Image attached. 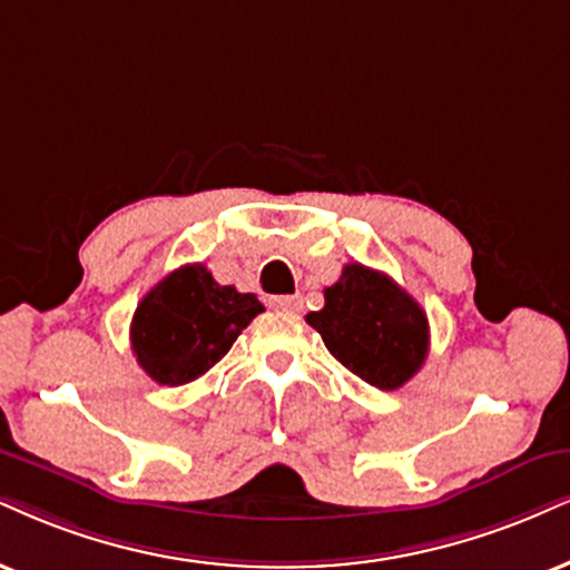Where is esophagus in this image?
I'll list each match as a JSON object with an SVG mask.
<instances>
[{"instance_id":"34e87169","label":"esophagus","mask_w":570,"mask_h":570,"mask_svg":"<svg viewBox=\"0 0 570 570\" xmlns=\"http://www.w3.org/2000/svg\"><path fill=\"white\" fill-rule=\"evenodd\" d=\"M269 306L285 308V312H298L301 308V296H272Z\"/></svg>"}]
</instances>
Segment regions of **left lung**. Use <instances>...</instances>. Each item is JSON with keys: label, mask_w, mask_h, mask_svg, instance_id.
I'll list each match as a JSON object with an SVG mask.
<instances>
[{"label": "left lung", "mask_w": 570, "mask_h": 570, "mask_svg": "<svg viewBox=\"0 0 570 570\" xmlns=\"http://www.w3.org/2000/svg\"><path fill=\"white\" fill-rule=\"evenodd\" d=\"M306 322L343 367L381 391L402 389L423 367L431 343L423 306L389 274L356 262L325 287V306Z\"/></svg>", "instance_id": "1"}]
</instances>
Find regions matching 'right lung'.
<instances>
[{
    "instance_id": "right-lung-1",
    "label": "right lung",
    "mask_w": 570,
    "mask_h": 570,
    "mask_svg": "<svg viewBox=\"0 0 570 570\" xmlns=\"http://www.w3.org/2000/svg\"><path fill=\"white\" fill-rule=\"evenodd\" d=\"M264 306L253 293L219 285L203 264H185L139 301L131 351L160 385H185L208 372Z\"/></svg>"
}]
</instances>
